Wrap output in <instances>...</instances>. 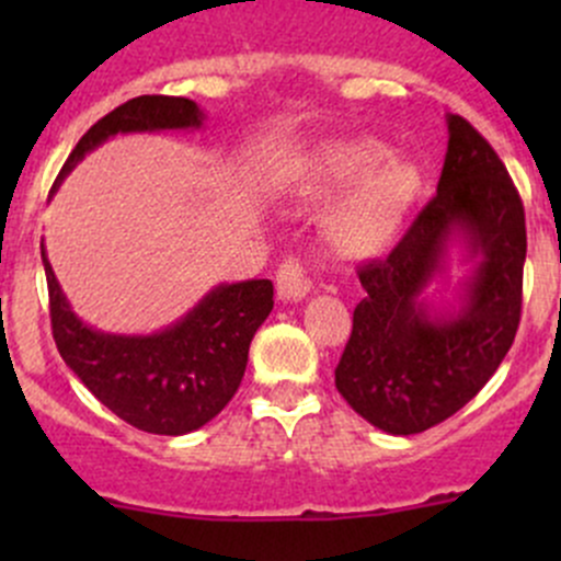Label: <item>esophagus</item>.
Segmentation results:
<instances>
[{
  "instance_id": "esophagus-1",
  "label": "esophagus",
  "mask_w": 561,
  "mask_h": 561,
  "mask_svg": "<svg viewBox=\"0 0 561 561\" xmlns=\"http://www.w3.org/2000/svg\"><path fill=\"white\" fill-rule=\"evenodd\" d=\"M276 293H279L282 301H301V298H307V268H304L298 260L290 257L279 265V274H276Z\"/></svg>"
}]
</instances>
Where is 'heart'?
Returning <instances> with one entry per match:
<instances>
[{"label":"heart","mask_w":561,"mask_h":561,"mask_svg":"<svg viewBox=\"0 0 561 561\" xmlns=\"http://www.w3.org/2000/svg\"><path fill=\"white\" fill-rule=\"evenodd\" d=\"M339 191L343 195L322 217V233L336 252L371 257L404 230L421 197V171L410 160L388 157L386 144L375 138L333 140L309 162L304 195L328 203Z\"/></svg>","instance_id":"heart-1"}]
</instances>
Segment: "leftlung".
<instances>
[{
  "instance_id": "1",
  "label": "left lung",
  "mask_w": 561,
  "mask_h": 561,
  "mask_svg": "<svg viewBox=\"0 0 561 561\" xmlns=\"http://www.w3.org/2000/svg\"><path fill=\"white\" fill-rule=\"evenodd\" d=\"M437 195L386 260L360 265L364 301L336 366V388L371 426L396 437L448 421L500 369L522 320L524 203L489 140L448 118ZM473 260L459 304L428 305L449 247Z\"/></svg>"
}]
</instances>
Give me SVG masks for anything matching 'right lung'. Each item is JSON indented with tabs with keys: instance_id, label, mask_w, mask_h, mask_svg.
<instances>
[{
	"instance_id": "obj_1",
	"label": "right lung",
	"mask_w": 561,
	"mask_h": 561,
	"mask_svg": "<svg viewBox=\"0 0 561 561\" xmlns=\"http://www.w3.org/2000/svg\"><path fill=\"white\" fill-rule=\"evenodd\" d=\"M206 113L186 98L144 94L100 118L72 149L56 179L105 144L129 133L201 129ZM50 190V192H54ZM48 282L50 328L59 355L98 401L129 426L179 437L206 426L225 410L247 371L249 344L274 309L271 279L217 285L181 320L146 336L105 333L87 325L56 282L39 247Z\"/></svg>"
}]
</instances>
